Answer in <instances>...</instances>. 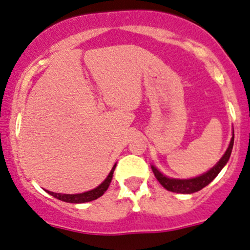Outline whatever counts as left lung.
I'll return each instance as SVG.
<instances>
[{"mask_svg": "<svg viewBox=\"0 0 250 250\" xmlns=\"http://www.w3.org/2000/svg\"><path fill=\"white\" fill-rule=\"evenodd\" d=\"M233 146V135L231 138L230 145L228 147L227 152L224 153V156L220 158L219 162L212 167L211 170H208L207 172L202 173L201 176L198 177L189 178V180H177V178H169L165 175H163L162 172L157 169L156 167L152 165V171H153L154 176H156L157 180L159 181L160 185L163 186L167 190L173 191V193H181V194H191L195 193V191L201 190L202 188L206 187L207 185L212 182L215 177H217L218 173L220 172V170L225 167L228 162H229L231 151H232Z\"/></svg>", "mask_w": 250, "mask_h": 250, "instance_id": "1", "label": "left lung"}]
</instances>
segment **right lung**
<instances>
[{
  "label": "right lung",
  "mask_w": 250,
  "mask_h": 250,
  "mask_svg": "<svg viewBox=\"0 0 250 250\" xmlns=\"http://www.w3.org/2000/svg\"><path fill=\"white\" fill-rule=\"evenodd\" d=\"M115 167H116V164L112 167L111 171H110L107 177L103 181V183L98 186L97 188L92 189L90 191H85V193L81 194H60V193H54V191L46 190V193H49L50 195L55 196L59 200L64 201V202H70V204H83V202H88L92 200H96L99 196H102L106 191V189L109 188L110 182L112 180V175H114Z\"/></svg>",
  "instance_id": "obj_1"
}]
</instances>
